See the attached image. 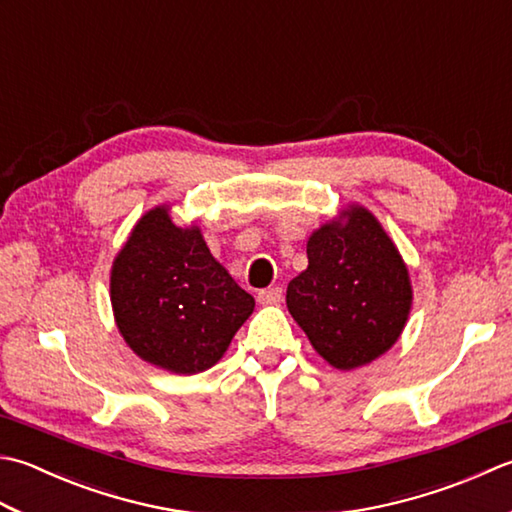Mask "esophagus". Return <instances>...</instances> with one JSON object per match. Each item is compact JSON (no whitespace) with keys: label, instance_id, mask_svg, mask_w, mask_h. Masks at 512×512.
I'll return each instance as SVG.
<instances>
[{"label":"esophagus","instance_id":"1","mask_svg":"<svg viewBox=\"0 0 512 512\" xmlns=\"http://www.w3.org/2000/svg\"><path fill=\"white\" fill-rule=\"evenodd\" d=\"M282 295H284V290L279 286L264 288V290H259V293H257V302L259 304H277L279 299H282Z\"/></svg>","mask_w":512,"mask_h":512}]
</instances>
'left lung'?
I'll use <instances>...</instances> for the list:
<instances>
[{
    "label": "left lung",
    "mask_w": 512,
    "mask_h": 512,
    "mask_svg": "<svg viewBox=\"0 0 512 512\" xmlns=\"http://www.w3.org/2000/svg\"><path fill=\"white\" fill-rule=\"evenodd\" d=\"M308 239V268L286 290V306L330 366L370 364L397 342L408 319V268L366 208H350Z\"/></svg>",
    "instance_id": "obj_1"
}]
</instances>
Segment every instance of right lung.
<instances>
[{"label": "right lung", "instance_id": "obj_1", "mask_svg": "<svg viewBox=\"0 0 512 512\" xmlns=\"http://www.w3.org/2000/svg\"><path fill=\"white\" fill-rule=\"evenodd\" d=\"M119 333L148 364L195 375L217 364L255 308L215 262L199 228H179L168 210L139 219L110 273Z\"/></svg>", "mask_w": 512, "mask_h": 512}]
</instances>
